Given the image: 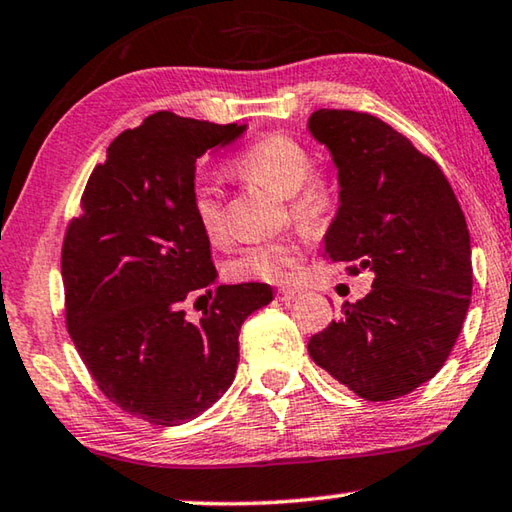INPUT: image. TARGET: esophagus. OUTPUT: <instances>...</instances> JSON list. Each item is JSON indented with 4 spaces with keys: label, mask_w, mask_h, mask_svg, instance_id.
<instances>
[{
    "label": "esophagus",
    "mask_w": 512,
    "mask_h": 512,
    "mask_svg": "<svg viewBox=\"0 0 512 512\" xmlns=\"http://www.w3.org/2000/svg\"><path fill=\"white\" fill-rule=\"evenodd\" d=\"M301 295H304V290L299 288H279V301H283V304H290V301H295Z\"/></svg>",
    "instance_id": "obj_1"
}]
</instances>
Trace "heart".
Here are the masks:
<instances>
[{
  "label": "heart",
  "instance_id": "b5f03b06",
  "mask_svg": "<svg viewBox=\"0 0 512 512\" xmlns=\"http://www.w3.org/2000/svg\"><path fill=\"white\" fill-rule=\"evenodd\" d=\"M311 154L297 138L286 133H267L231 161V172L274 192L290 197L292 213L301 220H322L338 197L335 181L326 174H308ZM190 206L195 220L208 240H222L226 233L222 190L211 179L197 177L190 190ZM301 258L299 242L292 238L267 240L247 247L231 263L229 272L236 279H258L286 283Z\"/></svg>",
  "mask_w": 512,
  "mask_h": 512
}]
</instances>
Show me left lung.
<instances>
[{
  "label": "left lung",
  "instance_id": "8db88e82",
  "mask_svg": "<svg viewBox=\"0 0 512 512\" xmlns=\"http://www.w3.org/2000/svg\"><path fill=\"white\" fill-rule=\"evenodd\" d=\"M311 136L338 170V213L324 254L372 272V290L308 342L335 381L367 401L404 397L433 379L472 297L465 215L433 158L370 113L320 108Z\"/></svg>",
  "mask_w": 512,
  "mask_h": 512
}]
</instances>
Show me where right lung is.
Returning a JSON list of instances; mask_svg holds the SVG:
<instances>
[{
    "instance_id": "add662e5",
    "label": "right lung",
    "mask_w": 512,
    "mask_h": 512,
    "mask_svg": "<svg viewBox=\"0 0 512 512\" xmlns=\"http://www.w3.org/2000/svg\"><path fill=\"white\" fill-rule=\"evenodd\" d=\"M247 124L158 111L106 149L67 226L61 256L70 338L99 390L161 426L190 422L236 379L242 322L272 301L267 283L217 286L190 190L197 158ZM211 296L199 323L185 304Z\"/></svg>"
}]
</instances>
